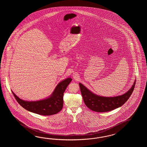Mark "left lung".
Returning <instances> with one entry per match:
<instances>
[{"mask_svg": "<svg viewBox=\"0 0 147 147\" xmlns=\"http://www.w3.org/2000/svg\"><path fill=\"white\" fill-rule=\"evenodd\" d=\"M136 80L131 88L125 93L115 97H103L94 94L84 85L79 83L81 94L84 103L90 109L98 113L110 111L117 109L128 100L134 89Z\"/></svg>", "mask_w": 147, "mask_h": 147, "instance_id": "1", "label": "left lung"}]
</instances>
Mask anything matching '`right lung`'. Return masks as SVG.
<instances>
[{
    "instance_id": "right-lung-1",
    "label": "right lung",
    "mask_w": 147,
    "mask_h": 147,
    "mask_svg": "<svg viewBox=\"0 0 147 147\" xmlns=\"http://www.w3.org/2000/svg\"><path fill=\"white\" fill-rule=\"evenodd\" d=\"M71 78H67L57 85L53 93L49 96L37 101L22 100L13 91V94L19 105L31 113L44 116L55 115L62 109L63 103V95L70 82Z\"/></svg>"
}]
</instances>
